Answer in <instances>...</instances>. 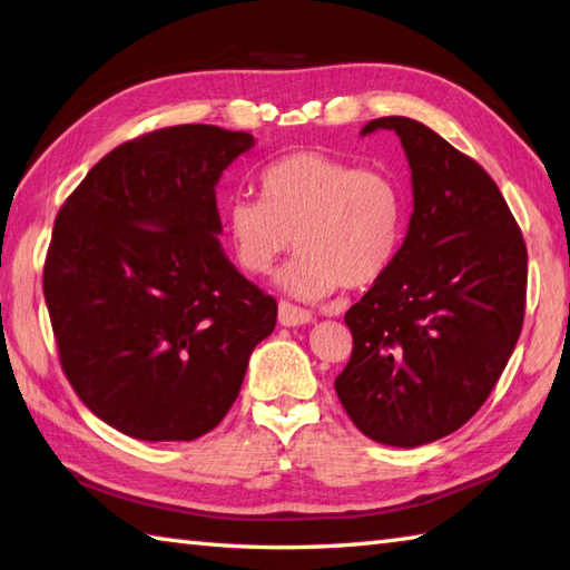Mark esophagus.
<instances>
[{
    "mask_svg": "<svg viewBox=\"0 0 570 570\" xmlns=\"http://www.w3.org/2000/svg\"><path fill=\"white\" fill-rule=\"evenodd\" d=\"M311 321H313L311 311L288 304V301H282V304H278V323L286 325V328H294V325H306Z\"/></svg>",
    "mask_w": 570,
    "mask_h": 570,
    "instance_id": "34e87169",
    "label": "esophagus"
}]
</instances>
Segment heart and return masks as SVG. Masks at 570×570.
Returning <instances> with one entry per match:
<instances>
[{
	"label": "heart",
	"instance_id": "1",
	"mask_svg": "<svg viewBox=\"0 0 570 570\" xmlns=\"http://www.w3.org/2000/svg\"><path fill=\"white\" fill-rule=\"evenodd\" d=\"M262 198H235L225 223L237 264L274 272L294 247L282 286L301 298L370 288L392 269L404 237V193L380 168L323 151H292L259 174Z\"/></svg>",
	"mask_w": 570,
	"mask_h": 570
}]
</instances>
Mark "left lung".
Returning a JSON list of instances; mask_svg holds the SVG:
<instances>
[{
    "label": "left lung",
    "instance_id": "left-lung-1",
    "mask_svg": "<svg viewBox=\"0 0 570 570\" xmlns=\"http://www.w3.org/2000/svg\"><path fill=\"white\" fill-rule=\"evenodd\" d=\"M402 139L414 188L404 245L345 313L353 355L335 392L367 439L414 448L458 431L488 402L519 341L527 245L498 184L409 117L362 135Z\"/></svg>",
    "mask_w": 570,
    "mask_h": 570
}]
</instances>
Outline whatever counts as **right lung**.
Segmentation results:
<instances>
[{"label":"right lung","instance_id":"1","mask_svg":"<svg viewBox=\"0 0 570 570\" xmlns=\"http://www.w3.org/2000/svg\"><path fill=\"white\" fill-rule=\"evenodd\" d=\"M247 131H149L90 168L56 215L43 296L60 367L131 439L193 441L235 404L276 301L220 247L215 184Z\"/></svg>","mask_w":570,"mask_h":570}]
</instances>
